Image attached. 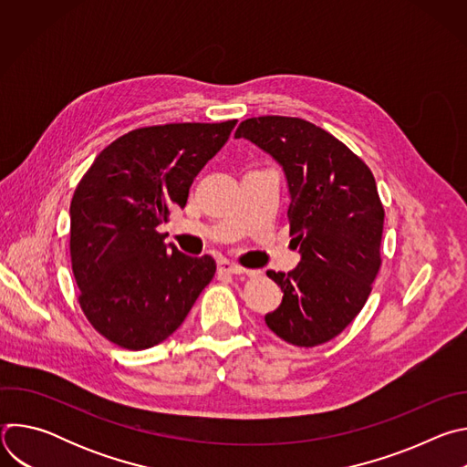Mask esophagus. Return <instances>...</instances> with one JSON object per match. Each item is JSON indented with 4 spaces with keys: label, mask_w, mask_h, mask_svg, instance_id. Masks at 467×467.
I'll return each mask as SVG.
<instances>
[{
    "label": "esophagus",
    "mask_w": 467,
    "mask_h": 467,
    "mask_svg": "<svg viewBox=\"0 0 467 467\" xmlns=\"http://www.w3.org/2000/svg\"><path fill=\"white\" fill-rule=\"evenodd\" d=\"M218 274L220 275H242V274H245V270L238 264H233L225 258H220L218 260Z\"/></svg>",
    "instance_id": "obj_1"
}]
</instances>
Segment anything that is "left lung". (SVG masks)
Segmentation results:
<instances>
[{"label":"left lung","instance_id":"left-lung-1","mask_svg":"<svg viewBox=\"0 0 467 467\" xmlns=\"http://www.w3.org/2000/svg\"><path fill=\"white\" fill-rule=\"evenodd\" d=\"M234 139L283 168L290 234L301 253L290 274L268 272L285 296L265 325L299 348L325 344L362 310L380 268L384 209L375 177L348 146L301 118H249Z\"/></svg>","mask_w":467,"mask_h":467}]
</instances>
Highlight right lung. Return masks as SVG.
<instances>
[{"mask_svg":"<svg viewBox=\"0 0 467 467\" xmlns=\"http://www.w3.org/2000/svg\"><path fill=\"white\" fill-rule=\"evenodd\" d=\"M236 119L142 127L107 146L70 205L79 305L109 342L142 351L179 328L213 281V256L166 245L157 227L184 207L193 177L225 146Z\"/></svg>","mask_w":467,"mask_h":467,"instance_id":"1","label":"right lung"}]
</instances>
